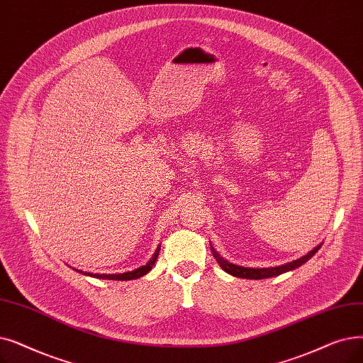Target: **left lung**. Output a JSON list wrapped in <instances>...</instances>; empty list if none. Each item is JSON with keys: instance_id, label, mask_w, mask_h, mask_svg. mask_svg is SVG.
Here are the masks:
<instances>
[{"instance_id": "1", "label": "left lung", "mask_w": 363, "mask_h": 363, "mask_svg": "<svg viewBox=\"0 0 363 363\" xmlns=\"http://www.w3.org/2000/svg\"><path fill=\"white\" fill-rule=\"evenodd\" d=\"M322 243L318 245L316 247H313L307 255H303L301 258L298 259H294L291 262H286V264H281V265H277V267H269V269H252V267H243V265H235L227 259H224L223 257H220L218 252L213 249V246L211 245V249H212V254L216 259V262L219 264L220 269H223L224 272H227L228 274L234 276V277H240V279H254V280H259V279H267V277H274V276H279V274H283L286 272H292L295 269H298V267H301L303 264H306L316 252L320 249Z\"/></svg>"}]
</instances>
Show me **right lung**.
Listing matches in <instances>:
<instances>
[{"label": "right lung", "mask_w": 363, "mask_h": 363, "mask_svg": "<svg viewBox=\"0 0 363 363\" xmlns=\"http://www.w3.org/2000/svg\"><path fill=\"white\" fill-rule=\"evenodd\" d=\"M159 252H160V245H159V247L155 249L154 255L151 257V259H150L145 265L139 267V269H135V270H132V272H125V273H117V274H99V273H94V274H93V273H89V272L78 270V269H72V270H75L77 273H80V274L90 276V277H96V279H106V280H133V279L143 277V276H145L147 273L151 272L152 265H154L155 261H157V257H159Z\"/></svg>", "instance_id": "right-lung-1"}]
</instances>
